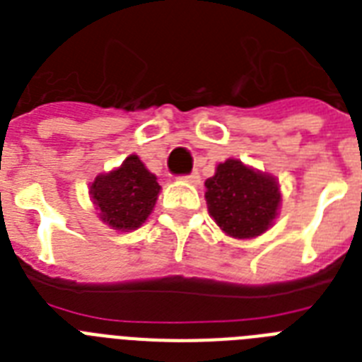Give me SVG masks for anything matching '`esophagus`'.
I'll return each instance as SVG.
<instances>
[{
    "label": "esophagus",
    "mask_w": 362,
    "mask_h": 362,
    "mask_svg": "<svg viewBox=\"0 0 362 362\" xmlns=\"http://www.w3.org/2000/svg\"><path fill=\"white\" fill-rule=\"evenodd\" d=\"M180 180L187 182V184H193V186H197L199 182H201V176H199L197 170H193V173H189V175L180 176Z\"/></svg>",
    "instance_id": "obj_1"
}]
</instances>
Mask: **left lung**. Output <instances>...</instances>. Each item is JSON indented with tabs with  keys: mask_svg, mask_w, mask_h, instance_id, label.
I'll return each instance as SVG.
<instances>
[{
	"mask_svg": "<svg viewBox=\"0 0 362 362\" xmlns=\"http://www.w3.org/2000/svg\"><path fill=\"white\" fill-rule=\"evenodd\" d=\"M209 214L233 238H253L274 223L280 209V186L274 176L227 159L204 182Z\"/></svg>",
	"mask_w": 362,
	"mask_h": 362,
	"instance_id": "8db88e82",
	"label": "left lung"
}]
</instances>
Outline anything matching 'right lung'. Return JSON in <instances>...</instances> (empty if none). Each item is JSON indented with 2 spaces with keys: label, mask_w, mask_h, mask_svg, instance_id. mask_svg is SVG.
<instances>
[{
  "label": "right lung",
  "mask_w": 362,
  "mask_h": 362,
  "mask_svg": "<svg viewBox=\"0 0 362 362\" xmlns=\"http://www.w3.org/2000/svg\"><path fill=\"white\" fill-rule=\"evenodd\" d=\"M159 189L161 186L156 175L133 153L118 169L95 176L90 186V197L103 223L116 231H133L148 220Z\"/></svg>",
  "instance_id": "right-lung-1"
}]
</instances>
